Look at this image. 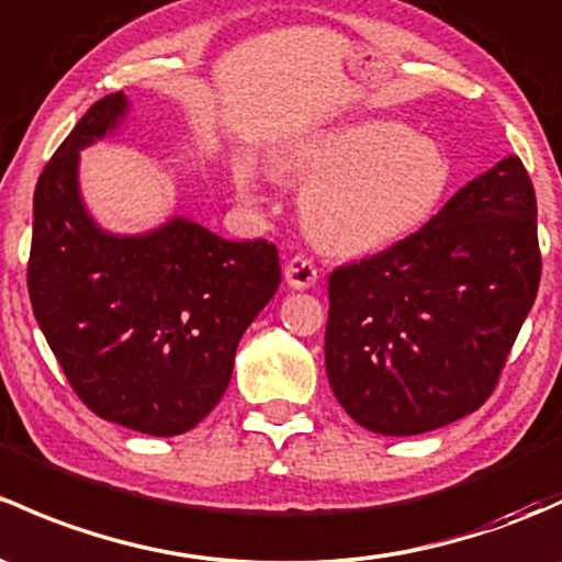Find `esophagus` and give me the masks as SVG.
I'll use <instances>...</instances> for the list:
<instances>
[{"label": "esophagus", "mask_w": 562, "mask_h": 562, "mask_svg": "<svg viewBox=\"0 0 562 562\" xmlns=\"http://www.w3.org/2000/svg\"><path fill=\"white\" fill-rule=\"evenodd\" d=\"M282 277H285V285L293 288V291H306V288H312L317 282V269L310 258L296 256L285 263Z\"/></svg>", "instance_id": "esophagus-1"}]
</instances>
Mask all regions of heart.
I'll use <instances>...</instances> for the list:
<instances>
[{
  "instance_id": "obj_1",
  "label": "heart",
  "mask_w": 562,
  "mask_h": 562,
  "mask_svg": "<svg viewBox=\"0 0 562 562\" xmlns=\"http://www.w3.org/2000/svg\"><path fill=\"white\" fill-rule=\"evenodd\" d=\"M280 172L301 182V223L317 247L371 256L420 232L452 180L436 139L401 121H352L285 147ZM239 188L252 191L250 177Z\"/></svg>"
}]
</instances>
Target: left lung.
I'll return each instance as SVG.
<instances>
[{
  "label": "left lung",
  "mask_w": 562,
  "mask_h": 562,
  "mask_svg": "<svg viewBox=\"0 0 562 562\" xmlns=\"http://www.w3.org/2000/svg\"><path fill=\"white\" fill-rule=\"evenodd\" d=\"M539 277L533 182L506 156L409 239L330 274L326 374L341 409L382 436L480 409Z\"/></svg>",
  "instance_id": "obj_1"
}]
</instances>
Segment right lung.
<instances>
[{
    "label": "right lung",
    "mask_w": 562,
    "mask_h": 562,
    "mask_svg": "<svg viewBox=\"0 0 562 562\" xmlns=\"http://www.w3.org/2000/svg\"><path fill=\"white\" fill-rule=\"evenodd\" d=\"M123 91L88 108L34 191L29 296L82 404L147 436L196 428L232 382L236 345L280 288L269 241H232L186 215L139 234L104 228L80 153L121 132Z\"/></svg>",
    "instance_id": "obj_1"
}]
</instances>
